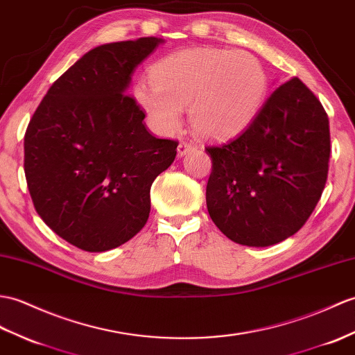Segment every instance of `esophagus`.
<instances>
[{"label": "esophagus", "instance_id": "1", "mask_svg": "<svg viewBox=\"0 0 355 355\" xmlns=\"http://www.w3.org/2000/svg\"><path fill=\"white\" fill-rule=\"evenodd\" d=\"M193 150V145L192 144H189V142H186V140H183V142H180V145H178V157H183V155H186L189 151H192Z\"/></svg>", "mask_w": 355, "mask_h": 355}]
</instances>
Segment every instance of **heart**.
Listing matches in <instances>:
<instances>
[{"mask_svg":"<svg viewBox=\"0 0 355 355\" xmlns=\"http://www.w3.org/2000/svg\"><path fill=\"white\" fill-rule=\"evenodd\" d=\"M140 81L135 96L163 135L175 131L189 105L193 128L204 137L227 139L257 116L268 92L260 62L236 49L196 48L163 57Z\"/></svg>","mask_w":355,"mask_h":355,"instance_id":"1","label":"heart"}]
</instances>
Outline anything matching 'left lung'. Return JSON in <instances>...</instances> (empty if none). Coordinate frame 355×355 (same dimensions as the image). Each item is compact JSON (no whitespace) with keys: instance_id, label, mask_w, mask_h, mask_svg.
Instances as JSON below:
<instances>
[{"instance_id":"obj_1","label":"left lung","mask_w":355,"mask_h":355,"mask_svg":"<svg viewBox=\"0 0 355 355\" xmlns=\"http://www.w3.org/2000/svg\"><path fill=\"white\" fill-rule=\"evenodd\" d=\"M205 151V201L215 225L236 243L274 245L306 224L324 192L331 154L327 112L293 77L241 135Z\"/></svg>"}]
</instances>
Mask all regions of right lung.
I'll list each match as a JSON object with an SVG mask.
<instances>
[{
	"label": "right lung",
	"instance_id": "1",
	"mask_svg": "<svg viewBox=\"0 0 355 355\" xmlns=\"http://www.w3.org/2000/svg\"><path fill=\"white\" fill-rule=\"evenodd\" d=\"M160 42L90 49L49 87L24 136L37 215L83 251L113 250L145 227L153 181L177 155V140L154 137L127 94L131 72Z\"/></svg>",
	"mask_w": 355,
	"mask_h": 355
}]
</instances>
